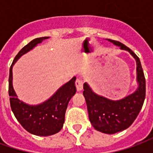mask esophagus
<instances>
[{
  "mask_svg": "<svg viewBox=\"0 0 153 153\" xmlns=\"http://www.w3.org/2000/svg\"><path fill=\"white\" fill-rule=\"evenodd\" d=\"M83 80L81 79H77L76 81H75V86H76L77 91H81L83 89Z\"/></svg>",
  "mask_w": 153,
  "mask_h": 153,
  "instance_id": "1",
  "label": "esophagus"
}]
</instances>
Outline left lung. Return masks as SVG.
<instances>
[{
  "instance_id": "8db88e82",
  "label": "left lung",
  "mask_w": 153,
  "mask_h": 153,
  "mask_svg": "<svg viewBox=\"0 0 153 153\" xmlns=\"http://www.w3.org/2000/svg\"><path fill=\"white\" fill-rule=\"evenodd\" d=\"M122 50L128 51L137 63L138 88L134 93L119 101H111L94 93L86 83L83 84L85 97L91 124L97 130L112 134L128 128L140 112L146 96V81L139 58L128 47L118 41L108 39Z\"/></svg>"
}]
</instances>
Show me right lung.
I'll list each match as a JSON object with an SVG mask.
<instances>
[{
    "label": "right lung",
    "instance_id": "add662e5",
    "mask_svg": "<svg viewBox=\"0 0 153 153\" xmlns=\"http://www.w3.org/2000/svg\"><path fill=\"white\" fill-rule=\"evenodd\" d=\"M49 37L35 38L19 51L12 62L9 75V96L10 107L15 118L29 132L38 136H49L56 134L63 127L68 103L76 93L74 77L57 90L50 99L38 106H29L17 98L12 85V68L19 57L32 50L37 44Z\"/></svg>",
    "mask_w": 153,
    "mask_h": 153
}]
</instances>
